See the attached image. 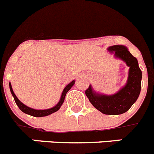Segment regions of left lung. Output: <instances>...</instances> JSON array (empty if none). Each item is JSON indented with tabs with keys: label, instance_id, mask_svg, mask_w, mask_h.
<instances>
[{
	"label": "left lung",
	"instance_id": "obj_1",
	"mask_svg": "<svg viewBox=\"0 0 154 154\" xmlns=\"http://www.w3.org/2000/svg\"><path fill=\"white\" fill-rule=\"evenodd\" d=\"M108 50L115 52L116 57L126 63L129 68L128 78L126 85L117 93L112 96L95 93L89 86L85 93L89 100L97 109L105 115H120L126 112L137 100L141 87L142 72L138 62L127 48L123 45H113Z\"/></svg>",
	"mask_w": 154,
	"mask_h": 154
}]
</instances>
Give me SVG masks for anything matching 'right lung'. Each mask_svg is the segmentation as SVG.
Instances as JSON below:
<instances>
[{
	"mask_svg": "<svg viewBox=\"0 0 154 154\" xmlns=\"http://www.w3.org/2000/svg\"><path fill=\"white\" fill-rule=\"evenodd\" d=\"M74 80H73V81L70 82V84H67V85L66 86V87L64 89V90H63L62 92V94H61V100H60L59 103H57L54 107L51 108V109H45V110L34 109H31V108L25 106L23 103H21V102L18 100V98L16 97V95L14 94V91H13V89H12V87H11V83L9 84V86H10V90H11V93H12L13 97H14V100H15L16 102V104L18 106L19 109H20L21 111L23 112L26 113V114H28L29 115V116H34V117H43V116H48V115L52 114V113L55 112H57V110L59 109L60 107H61V105H62V103H64L66 94H67L68 90L72 87V86L74 85Z\"/></svg>",
	"mask_w": 154,
	"mask_h": 154,
	"instance_id": "add662e5",
	"label": "right lung"
}]
</instances>
